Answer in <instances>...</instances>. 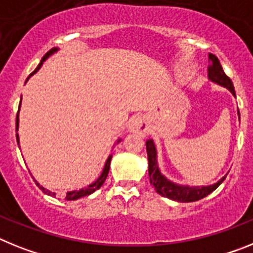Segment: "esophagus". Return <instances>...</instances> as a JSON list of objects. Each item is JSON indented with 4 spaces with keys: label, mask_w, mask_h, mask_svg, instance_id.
Returning <instances> with one entry per match:
<instances>
[{
    "label": "esophagus",
    "mask_w": 253,
    "mask_h": 253,
    "mask_svg": "<svg viewBox=\"0 0 253 253\" xmlns=\"http://www.w3.org/2000/svg\"><path fill=\"white\" fill-rule=\"evenodd\" d=\"M131 133H134V134L138 135H146L148 130V125L147 122H146V119L143 116H137L131 120L130 126H129Z\"/></svg>",
    "instance_id": "34e87169"
}]
</instances>
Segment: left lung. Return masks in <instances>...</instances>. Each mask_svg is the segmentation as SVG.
Segmentation results:
<instances>
[{
    "label": "left lung",
    "instance_id": "left-lung-1",
    "mask_svg": "<svg viewBox=\"0 0 253 253\" xmlns=\"http://www.w3.org/2000/svg\"><path fill=\"white\" fill-rule=\"evenodd\" d=\"M211 64L207 69L209 71V78L210 81L215 82V83L226 87L235 96V90L233 87V83L230 81V78L224 73L221 65H220L219 59L216 56L210 53L209 55ZM239 114V111H238ZM146 148H147V156H148V175H150V182L151 184L155 187L156 192L164 197H168L170 200L178 201V202H194L201 198L206 197L207 194H210L215 189L219 187L221 183L224 182V178H221L217 183L209 187H188V185H179L175 183L170 182L165 176L160 172L159 166H157V153L156 147L153 144V141L146 142Z\"/></svg>",
    "mask_w": 253,
    "mask_h": 253
}]
</instances>
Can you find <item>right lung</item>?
Returning a JSON list of instances; mask_svg holds the SVG:
<instances>
[{"instance_id": "right-lung-1", "label": "right lung", "mask_w": 253, "mask_h": 253, "mask_svg": "<svg viewBox=\"0 0 253 253\" xmlns=\"http://www.w3.org/2000/svg\"><path fill=\"white\" fill-rule=\"evenodd\" d=\"M56 51H57V48H56V47H55V48H51V49H49L48 52H47L46 55L43 56L42 60H41V62H40V65L37 66L36 70H34L33 73H32V74H30V75H33L34 73H37V71L40 70L41 66H42V64H43V61H46L47 57H48V56L52 55L53 52H56ZM30 75H29V77H30ZM29 77H28V79H29ZM28 79H27V81H28ZM20 102H21V101H20ZM19 109H20V106H19ZM18 128H19V111H18V116H16V130H18ZM16 139H18V143H19V135H18V134H16ZM118 142H119V141H118ZM111 159H112V156H109V159H107V161H106V164H105V168H103L102 174H101L100 178L97 179L96 182L92 183V184H90V185H88L87 188L79 189V191L68 192V193H66V196H65V198H66V200H68V201H74V200H78V198L84 197V196H88V194L93 193L94 191H97V189H98V188H101V185H102L103 183H105L106 178H107V174H109L110 163H111ZM37 184H38V183H37ZM38 187H40V188L42 189V191L44 192V193L48 194V196H55V194H56V193H53V192H49L48 189L43 188L42 185L38 184Z\"/></svg>"}]
</instances>
